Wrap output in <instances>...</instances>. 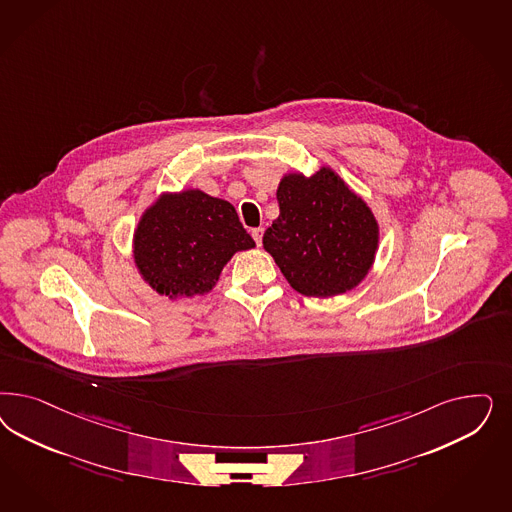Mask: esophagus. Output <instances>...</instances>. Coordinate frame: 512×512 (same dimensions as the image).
I'll list each match as a JSON object with an SVG mask.
<instances>
[{
    "label": "esophagus",
    "instance_id": "esophagus-1",
    "mask_svg": "<svg viewBox=\"0 0 512 512\" xmlns=\"http://www.w3.org/2000/svg\"><path fill=\"white\" fill-rule=\"evenodd\" d=\"M252 237H254L256 245L260 247V245H262V237H264V228H254V230H252Z\"/></svg>",
    "mask_w": 512,
    "mask_h": 512
}]
</instances>
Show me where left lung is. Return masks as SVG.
I'll return each mask as SVG.
<instances>
[{
	"mask_svg": "<svg viewBox=\"0 0 512 512\" xmlns=\"http://www.w3.org/2000/svg\"><path fill=\"white\" fill-rule=\"evenodd\" d=\"M277 199L281 213L265 230L264 248L296 292L341 296L367 277L379 248V222L331 167L322 165L311 177L286 173Z\"/></svg>",
	"mask_w": 512,
	"mask_h": 512,
	"instance_id": "left-lung-1",
	"label": "left lung"
}]
</instances>
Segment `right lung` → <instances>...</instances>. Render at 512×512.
Masks as SVG:
<instances>
[{
    "mask_svg": "<svg viewBox=\"0 0 512 512\" xmlns=\"http://www.w3.org/2000/svg\"><path fill=\"white\" fill-rule=\"evenodd\" d=\"M254 247L230 201L199 188L162 192L133 230L137 273L169 299L209 294L233 254Z\"/></svg>",
    "mask_w": 512,
    "mask_h": 512,
    "instance_id": "1",
    "label": "right lung"
}]
</instances>
